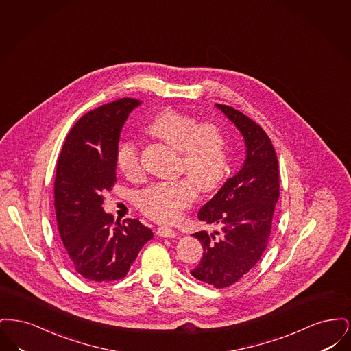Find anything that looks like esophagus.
Segmentation results:
<instances>
[{
	"label": "esophagus",
	"instance_id": "1",
	"mask_svg": "<svg viewBox=\"0 0 351 351\" xmlns=\"http://www.w3.org/2000/svg\"><path fill=\"white\" fill-rule=\"evenodd\" d=\"M156 234L160 235V237H165V238H173V237H176V232L172 228H168V226L158 228Z\"/></svg>",
	"mask_w": 351,
	"mask_h": 351
}]
</instances>
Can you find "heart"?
Returning <instances> with one entry per match:
<instances>
[{"instance_id": "obj_1", "label": "heart", "mask_w": 351, "mask_h": 351, "mask_svg": "<svg viewBox=\"0 0 351 351\" xmlns=\"http://www.w3.org/2000/svg\"><path fill=\"white\" fill-rule=\"evenodd\" d=\"M147 132L179 150L178 173L184 176L146 186L138 193L142 213L156 222H175L201 192L217 189L229 168L228 139L213 122H202L192 114L167 109L156 114ZM117 166L128 178L142 173L138 146L123 141L117 149Z\"/></svg>"}]
</instances>
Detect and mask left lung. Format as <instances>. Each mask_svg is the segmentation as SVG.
Instances as JSON below:
<instances>
[{"label":"left lung","instance_id":"left-lung-1","mask_svg":"<svg viewBox=\"0 0 351 351\" xmlns=\"http://www.w3.org/2000/svg\"><path fill=\"white\" fill-rule=\"evenodd\" d=\"M216 106L242 134L246 159L197 215L202 222L219 226L221 235L193 234L204 254L191 274L215 288H225L246 275L266 250L280 185L276 152L266 132L232 106Z\"/></svg>","mask_w":351,"mask_h":351}]
</instances>
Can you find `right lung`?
Instances as JSON below:
<instances>
[{"label":"right lung","mask_w":351,"mask_h":351,"mask_svg":"<svg viewBox=\"0 0 351 351\" xmlns=\"http://www.w3.org/2000/svg\"><path fill=\"white\" fill-rule=\"evenodd\" d=\"M141 101L121 99L80 118L68 133L53 183L58 230L73 269L88 280L126 276L154 234L138 219L114 222L102 209L105 191L116 183L119 133Z\"/></svg>","instance_id":"obj_1"}]
</instances>
